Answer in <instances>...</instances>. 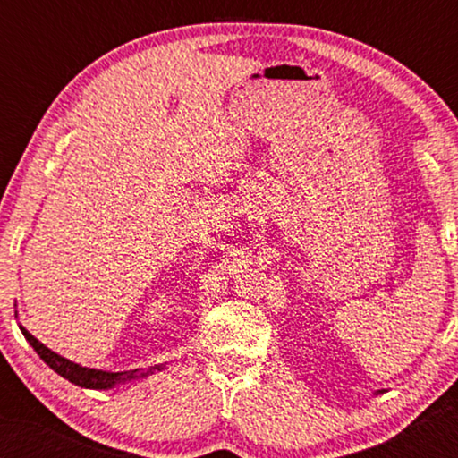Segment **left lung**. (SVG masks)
Segmentation results:
<instances>
[{
    "instance_id": "8db88e82",
    "label": "left lung",
    "mask_w": 458,
    "mask_h": 458,
    "mask_svg": "<svg viewBox=\"0 0 458 458\" xmlns=\"http://www.w3.org/2000/svg\"><path fill=\"white\" fill-rule=\"evenodd\" d=\"M386 390H377V392H374V395H377V394H384Z\"/></svg>"
}]
</instances>
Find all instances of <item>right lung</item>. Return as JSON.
<instances>
[{"instance_id": "right-lung-1", "label": "right lung", "mask_w": 458, "mask_h": 458, "mask_svg": "<svg viewBox=\"0 0 458 458\" xmlns=\"http://www.w3.org/2000/svg\"><path fill=\"white\" fill-rule=\"evenodd\" d=\"M15 317H17V310H15ZM19 328H21V333L27 338V343L33 346L35 352L41 356V360L48 368H53L58 376H63L71 384L86 387V390H112V387H115V386L133 382V379H143V377H148L155 372H161V369L167 368V362H165V364L151 366L149 369L135 368V369H130V372H108V369L81 366V364L72 362V360L53 352L51 348H47L41 340L35 338L23 325H19Z\"/></svg>"}]
</instances>
